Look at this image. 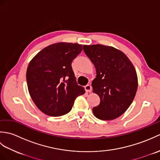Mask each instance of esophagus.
<instances>
[{
    "instance_id": "esophagus-1",
    "label": "esophagus",
    "mask_w": 160,
    "mask_h": 160,
    "mask_svg": "<svg viewBox=\"0 0 160 160\" xmlns=\"http://www.w3.org/2000/svg\"><path fill=\"white\" fill-rule=\"evenodd\" d=\"M84 89H85V91L88 93H91V91H92V87H91L90 84H87V85H86L85 87H84Z\"/></svg>"
}]
</instances>
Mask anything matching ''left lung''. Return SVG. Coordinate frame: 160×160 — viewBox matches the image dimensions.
<instances>
[{"label":"left lung","mask_w":160,"mask_h":160,"mask_svg":"<svg viewBox=\"0 0 160 160\" xmlns=\"http://www.w3.org/2000/svg\"><path fill=\"white\" fill-rule=\"evenodd\" d=\"M83 50L96 69L92 87L100 103L93 108V113L102 120L116 119L130 107L137 92L138 80L133 64L113 47L84 45Z\"/></svg>","instance_id":"obj_1"}]
</instances>
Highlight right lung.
Wrapping results in <instances>:
<instances>
[{
  "instance_id": "obj_1",
  "label": "right lung",
  "mask_w": 160,
  "mask_h": 160,
  "mask_svg": "<svg viewBox=\"0 0 160 160\" xmlns=\"http://www.w3.org/2000/svg\"><path fill=\"white\" fill-rule=\"evenodd\" d=\"M82 50V45L77 43H54L30 61L26 73L29 93L42 113L53 117L67 114L76 98L85 93L71 67Z\"/></svg>"
}]
</instances>
